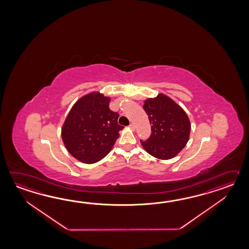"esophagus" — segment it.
<instances>
[{"instance_id": "esophagus-1", "label": "esophagus", "mask_w": 249, "mask_h": 249, "mask_svg": "<svg viewBox=\"0 0 249 249\" xmlns=\"http://www.w3.org/2000/svg\"><path fill=\"white\" fill-rule=\"evenodd\" d=\"M129 128H130L131 130H132V131H134V130H135V125H134L133 124H131L129 125Z\"/></svg>"}]
</instances>
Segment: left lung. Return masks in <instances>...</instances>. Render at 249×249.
Returning a JSON list of instances; mask_svg holds the SVG:
<instances>
[{"label": "left lung", "mask_w": 249, "mask_h": 249, "mask_svg": "<svg viewBox=\"0 0 249 249\" xmlns=\"http://www.w3.org/2000/svg\"><path fill=\"white\" fill-rule=\"evenodd\" d=\"M143 108L148 114L152 132L148 141H141L143 148L156 159H174L190 140L191 125L188 115L163 93L144 101Z\"/></svg>", "instance_id": "8db88e82"}]
</instances>
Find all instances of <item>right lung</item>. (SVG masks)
<instances>
[{"label": "right lung", "instance_id": "right-lung-1", "mask_svg": "<svg viewBox=\"0 0 249 249\" xmlns=\"http://www.w3.org/2000/svg\"><path fill=\"white\" fill-rule=\"evenodd\" d=\"M110 97L91 91L71 107L61 128L67 150L84 164H94L110 152L124 127L119 115L109 109Z\"/></svg>", "mask_w": 249, "mask_h": 249}]
</instances>
